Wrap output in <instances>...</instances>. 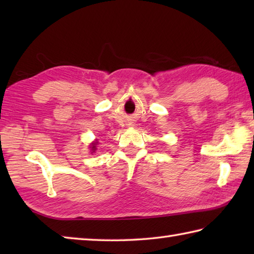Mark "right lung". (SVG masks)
Returning <instances> with one entry per match:
<instances>
[{
	"mask_svg": "<svg viewBox=\"0 0 254 254\" xmlns=\"http://www.w3.org/2000/svg\"><path fill=\"white\" fill-rule=\"evenodd\" d=\"M98 144V142H97V141H95V142H93L92 143V145H91V149H92V151L93 152H95V150H96V145Z\"/></svg>",
	"mask_w": 254,
	"mask_h": 254,
	"instance_id": "obj_1",
	"label": "right lung"
}]
</instances>
